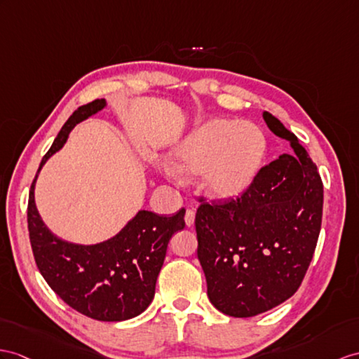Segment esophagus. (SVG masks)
<instances>
[{"label":"esophagus","instance_id":"34e87169","mask_svg":"<svg viewBox=\"0 0 359 359\" xmlns=\"http://www.w3.org/2000/svg\"><path fill=\"white\" fill-rule=\"evenodd\" d=\"M184 221H186V225H187V226L194 225V222H195V210H191V208L187 210L186 216H184Z\"/></svg>","mask_w":359,"mask_h":359}]
</instances>
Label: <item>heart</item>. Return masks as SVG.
<instances>
[{
  "mask_svg": "<svg viewBox=\"0 0 359 359\" xmlns=\"http://www.w3.org/2000/svg\"><path fill=\"white\" fill-rule=\"evenodd\" d=\"M266 137L257 125L217 118L195 129L172 152L181 175L203 173V189L215 199H234L247 191L266 155Z\"/></svg>",
  "mask_w": 359,
  "mask_h": 359,
  "instance_id": "obj_1",
  "label": "heart"
}]
</instances>
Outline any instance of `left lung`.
I'll return each instance as SVG.
<instances>
[{"instance_id":"8db88e82","label":"left lung","mask_w":359,"mask_h":359,"mask_svg":"<svg viewBox=\"0 0 359 359\" xmlns=\"http://www.w3.org/2000/svg\"><path fill=\"white\" fill-rule=\"evenodd\" d=\"M273 133L291 143L264 165L243 195L207 203L199 198L195 226L207 295L217 311L255 317L299 290L317 247L323 182L317 165L291 130L264 112Z\"/></svg>"}]
</instances>
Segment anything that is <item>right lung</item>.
<instances>
[{
	"label": "right lung",
	"instance_id": "1",
	"mask_svg": "<svg viewBox=\"0 0 359 359\" xmlns=\"http://www.w3.org/2000/svg\"><path fill=\"white\" fill-rule=\"evenodd\" d=\"M104 107V99L79 107L43 155L38 173L51 155L62 149L72 129ZM38 173L30 187L27 222L34 262L48 286L68 306L94 320L123 321L140 316L155 295L170 238L186 226V210L173 216L140 210L114 238L95 245H77L56 238L42 222L34 204Z\"/></svg>",
	"mask_w": 359,
	"mask_h": 359
}]
</instances>
